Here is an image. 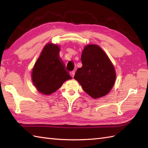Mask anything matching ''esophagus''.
Returning <instances> with one entry per match:
<instances>
[{"label":"esophagus","instance_id":"34e87169","mask_svg":"<svg viewBox=\"0 0 148 148\" xmlns=\"http://www.w3.org/2000/svg\"><path fill=\"white\" fill-rule=\"evenodd\" d=\"M74 74H75L74 71H72V72H71V73H70V75H71V76L72 77H73L74 76Z\"/></svg>","mask_w":148,"mask_h":148}]
</instances>
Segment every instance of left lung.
Returning <instances> with one entry per match:
<instances>
[{
  "mask_svg": "<svg viewBox=\"0 0 148 148\" xmlns=\"http://www.w3.org/2000/svg\"><path fill=\"white\" fill-rule=\"evenodd\" d=\"M81 59L82 66L74 78L92 98L107 95L116 79L115 67L107 55L97 45L90 44L84 48Z\"/></svg>",
  "mask_w": 148,
  "mask_h": 148,
  "instance_id": "obj_1",
  "label": "left lung"
}]
</instances>
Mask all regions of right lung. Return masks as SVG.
<instances>
[{
	"mask_svg": "<svg viewBox=\"0 0 148 148\" xmlns=\"http://www.w3.org/2000/svg\"><path fill=\"white\" fill-rule=\"evenodd\" d=\"M60 47L47 43L44 47L32 70V79L36 90L43 95H51L71 77L65 70L59 57Z\"/></svg>",
	"mask_w": 148,
	"mask_h": 148,
	"instance_id": "right-lung-1",
	"label": "right lung"
}]
</instances>
